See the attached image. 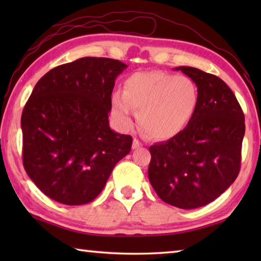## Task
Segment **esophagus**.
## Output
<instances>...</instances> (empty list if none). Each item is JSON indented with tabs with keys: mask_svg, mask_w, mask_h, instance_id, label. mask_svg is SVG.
<instances>
[{
	"mask_svg": "<svg viewBox=\"0 0 261 261\" xmlns=\"http://www.w3.org/2000/svg\"><path fill=\"white\" fill-rule=\"evenodd\" d=\"M141 146H143V144H141L138 139H134V141H132V148L134 149H137Z\"/></svg>",
	"mask_w": 261,
	"mask_h": 261,
	"instance_id": "esophagus-1",
	"label": "esophagus"
}]
</instances>
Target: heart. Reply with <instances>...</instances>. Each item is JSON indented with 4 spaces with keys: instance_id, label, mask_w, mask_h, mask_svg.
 <instances>
[{
    "instance_id": "obj_1",
    "label": "heart",
    "mask_w": 261,
    "mask_h": 261,
    "mask_svg": "<svg viewBox=\"0 0 261 261\" xmlns=\"http://www.w3.org/2000/svg\"><path fill=\"white\" fill-rule=\"evenodd\" d=\"M123 92L112 96L114 116L124 127L134 122L139 110V123L154 139L177 136L191 120L198 105V88L187 76L151 71L127 77Z\"/></svg>"
}]
</instances>
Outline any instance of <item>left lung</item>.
I'll return each instance as SVG.
<instances>
[{
	"label": "left lung",
	"instance_id": "obj_1",
	"mask_svg": "<svg viewBox=\"0 0 261 261\" xmlns=\"http://www.w3.org/2000/svg\"><path fill=\"white\" fill-rule=\"evenodd\" d=\"M198 88V105L185 129L149 147L148 178L167 204L192 210L210 204L241 169L244 114L222 79L192 67H178Z\"/></svg>",
	"mask_w": 261,
	"mask_h": 261
}]
</instances>
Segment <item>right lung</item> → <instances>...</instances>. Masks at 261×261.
Wrapping results in <instances>:
<instances>
[{"instance_id": "right-lung-1", "label": "right lung", "mask_w": 261, "mask_h": 261, "mask_svg": "<svg viewBox=\"0 0 261 261\" xmlns=\"http://www.w3.org/2000/svg\"><path fill=\"white\" fill-rule=\"evenodd\" d=\"M127 65L83 57L47 72L21 114L23 165L53 200L84 205L102 191L132 137L110 129L115 79Z\"/></svg>"}]
</instances>
